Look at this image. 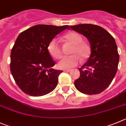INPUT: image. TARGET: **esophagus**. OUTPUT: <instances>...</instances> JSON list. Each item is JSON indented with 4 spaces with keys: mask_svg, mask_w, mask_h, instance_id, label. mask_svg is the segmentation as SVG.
<instances>
[{
    "mask_svg": "<svg viewBox=\"0 0 126 126\" xmlns=\"http://www.w3.org/2000/svg\"><path fill=\"white\" fill-rule=\"evenodd\" d=\"M72 71V69H64V72H70V71Z\"/></svg>",
    "mask_w": 126,
    "mask_h": 126,
    "instance_id": "obj_1",
    "label": "esophagus"
}]
</instances>
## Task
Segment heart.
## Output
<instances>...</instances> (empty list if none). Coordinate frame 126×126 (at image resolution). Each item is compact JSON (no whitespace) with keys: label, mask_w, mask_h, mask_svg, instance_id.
<instances>
[{"label":"heart","mask_w":126,"mask_h":126,"mask_svg":"<svg viewBox=\"0 0 126 126\" xmlns=\"http://www.w3.org/2000/svg\"><path fill=\"white\" fill-rule=\"evenodd\" d=\"M64 39L73 46L70 57H64L58 63L59 69H69L77 66L80 63V59L86 60L91 55V48L86 42H83V38L79 34L75 32L67 33L63 37ZM47 51L50 55L55 59H59L62 55V49L56 39H54L47 45Z\"/></svg>","instance_id":"obj_1"}]
</instances>
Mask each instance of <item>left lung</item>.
Wrapping results in <instances>:
<instances>
[{
    "mask_svg": "<svg viewBox=\"0 0 126 126\" xmlns=\"http://www.w3.org/2000/svg\"><path fill=\"white\" fill-rule=\"evenodd\" d=\"M70 28L86 37L91 49L89 60L79 69L80 77L75 80V87L87 95L100 94L109 87L117 72L119 55L116 41L99 25L84 24Z\"/></svg>",
    "mask_w": 126,
    "mask_h": 126,
    "instance_id": "1",
    "label": "left lung"
}]
</instances>
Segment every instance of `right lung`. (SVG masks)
Returning a JSON list of instances; mask_svg holds the SVG:
<instances>
[{
  "label": "right lung",
  "instance_id": "right-lung-1",
  "mask_svg": "<svg viewBox=\"0 0 126 126\" xmlns=\"http://www.w3.org/2000/svg\"><path fill=\"white\" fill-rule=\"evenodd\" d=\"M68 25H36L17 37L10 54V71L18 87L26 94L42 96L56 87L62 71L52 69L55 62L47 45Z\"/></svg>",
  "mask_w": 126,
  "mask_h": 126
}]
</instances>
